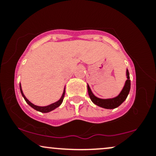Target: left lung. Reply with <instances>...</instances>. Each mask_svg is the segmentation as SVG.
<instances>
[{
	"label": "left lung",
	"mask_w": 156,
	"mask_h": 156,
	"mask_svg": "<svg viewBox=\"0 0 156 156\" xmlns=\"http://www.w3.org/2000/svg\"><path fill=\"white\" fill-rule=\"evenodd\" d=\"M127 79L125 84L123 87L122 90L120 92V94H119L116 98H112V99H100V98H97L92 94V91H91L90 88H89V86L87 85V89H88V93L89 98H90L91 101H92L94 104L98 105V106L102 107V108H107V109H113L117 107L120 105L122 103L125 101V99L128 97V94H129L130 89V76H129V72L127 69Z\"/></svg>",
	"instance_id": "left-lung-1"
}]
</instances>
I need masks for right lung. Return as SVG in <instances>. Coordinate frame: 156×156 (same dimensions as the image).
Segmentation results:
<instances>
[{
  "label": "right lung",
  "mask_w": 156,
  "mask_h": 156,
  "mask_svg": "<svg viewBox=\"0 0 156 156\" xmlns=\"http://www.w3.org/2000/svg\"><path fill=\"white\" fill-rule=\"evenodd\" d=\"M20 89L21 94H22V95H23V98H24L25 101H26V103H28V104L30 106L32 107V108H34L35 110L38 111V112H42V113H48V112H51V111L54 110V109L56 108L57 107L59 106V105L62 103V102H63L64 94H65V89H64L63 94H62V98H60L59 101H58L57 102H55V103H52V104L49 105H47V106H37V105H34L33 103H31V102L28 101V100L27 99L26 97H25L24 94H23V92L22 88H21V85H20Z\"/></svg>",
  "instance_id": "add662e5"
}]
</instances>
